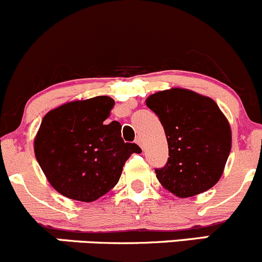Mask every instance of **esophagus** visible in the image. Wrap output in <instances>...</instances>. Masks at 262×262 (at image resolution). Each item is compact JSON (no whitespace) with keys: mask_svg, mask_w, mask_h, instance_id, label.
Returning <instances> with one entry per match:
<instances>
[{"mask_svg":"<svg viewBox=\"0 0 262 262\" xmlns=\"http://www.w3.org/2000/svg\"><path fill=\"white\" fill-rule=\"evenodd\" d=\"M136 143L139 144V146H141L142 148H143V142H142L141 137H137V138H136Z\"/></svg>","mask_w":262,"mask_h":262,"instance_id":"1","label":"esophagus"}]
</instances>
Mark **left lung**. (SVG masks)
Here are the masks:
<instances>
[{"label": "left lung", "mask_w": 262, "mask_h": 262, "mask_svg": "<svg viewBox=\"0 0 262 262\" xmlns=\"http://www.w3.org/2000/svg\"><path fill=\"white\" fill-rule=\"evenodd\" d=\"M146 105L159 116L169 147L166 166L156 169L160 184L179 199L214 187L232 149V129L212 98L185 88L148 96Z\"/></svg>", "instance_id": "8db88e82"}]
</instances>
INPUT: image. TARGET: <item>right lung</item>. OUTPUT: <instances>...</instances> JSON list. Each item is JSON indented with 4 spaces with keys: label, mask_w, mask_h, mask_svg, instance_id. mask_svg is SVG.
Segmentation results:
<instances>
[{
    "label": "right lung",
    "mask_w": 262,
    "mask_h": 262,
    "mask_svg": "<svg viewBox=\"0 0 262 262\" xmlns=\"http://www.w3.org/2000/svg\"><path fill=\"white\" fill-rule=\"evenodd\" d=\"M115 101L74 100L48 111L34 137V155L48 183L70 200L93 202L120 179L136 143H124L119 121L106 123Z\"/></svg>",
    "instance_id": "1"
}]
</instances>
